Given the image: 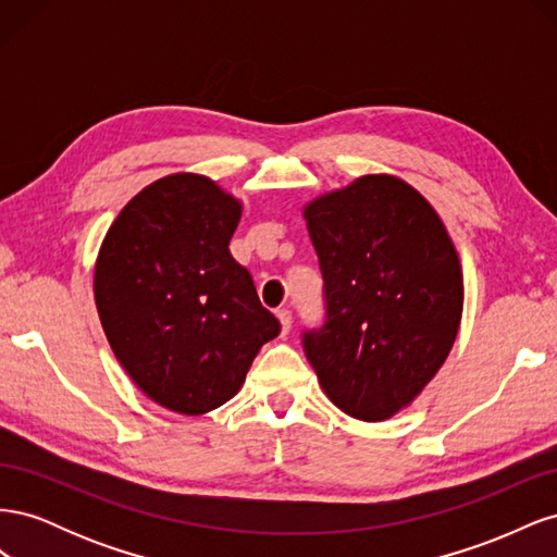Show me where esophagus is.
<instances>
[{
  "instance_id": "esophagus-1",
  "label": "esophagus",
  "mask_w": 557,
  "mask_h": 557,
  "mask_svg": "<svg viewBox=\"0 0 557 557\" xmlns=\"http://www.w3.org/2000/svg\"><path fill=\"white\" fill-rule=\"evenodd\" d=\"M276 315H278V323H281V332L288 334L290 327H293V313L288 309H281V311H276Z\"/></svg>"
}]
</instances>
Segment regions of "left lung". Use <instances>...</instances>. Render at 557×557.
Masks as SVG:
<instances>
[{"label": "left lung", "instance_id": "left-lung-1", "mask_svg": "<svg viewBox=\"0 0 557 557\" xmlns=\"http://www.w3.org/2000/svg\"><path fill=\"white\" fill-rule=\"evenodd\" d=\"M301 215L325 278L327 320L305 334L334 407L364 423L425 391L458 339L465 283L440 213L393 174H364Z\"/></svg>", "mask_w": 557, "mask_h": 557}]
</instances>
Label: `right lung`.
I'll return each mask as SVG.
<instances>
[{
    "label": "right lung",
    "mask_w": 557,
    "mask_h": 557,
    "mask_svg": "<svg viewBox=\"0 0 557 557\" xmlns=\"http://www.w3.org/2000/svg\"><path fill=\"white\" fill-rule=\"evenodd\" d=\"M244 205L209 176L153 181L117 213L95 262V305L113 356L160 407L201 416L242 391L281 332L230 252Z\"/></svg>",
    "instance_id": "add662e5"
}]
</instances>
